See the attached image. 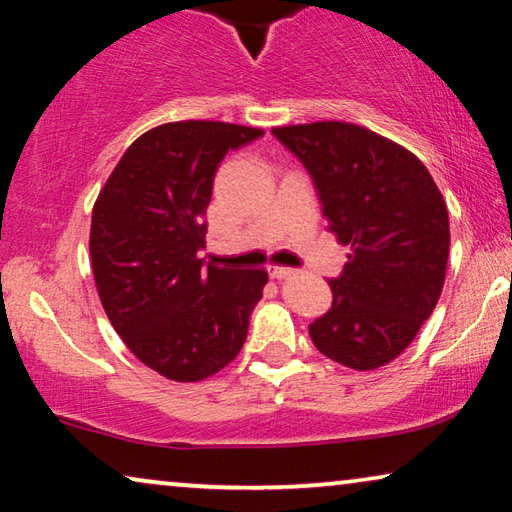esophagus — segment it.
<instances>
[{
	"label": "esophagus",
	"instance_id": "esophagus-1",
	"mask_svg": "<svg viewBox=\"0 0 512 512\" xmlns=\"http://www.w3.org/2000/svg\"><path fill=\"white\" fill-rule=\"evenodd\" d=\"M268 274L272 279H286V277H291L293 270L291 268H281V265H268Z\"/></svg>",
	"mask_w": 512,
	"mask_h": 512
}]
</instances>
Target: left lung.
Masks as SVG:
<instances>
[{"mask_svg":"<svg viewBox=\"0 0 512 512\" xmlns=\"http://www.w3.org/2000/svg\"><path fill=\"white\" fill-rule=\"evenodd\" d=\"M272 133L314 177L323 217L351 251L328 281L332 307L309 325L311 342L358 372L388 365L439 302L450 249L446 201L416 154L360 124Z\"/></svg>","mask_w":512,"mask_h":512,"instance_id":"obj_1","label":"left lung"}]
</instances>
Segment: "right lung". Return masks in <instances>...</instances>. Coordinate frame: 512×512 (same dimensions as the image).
<instances>
[{
    "label": "right lung",
    "mask_w": 512,
    "mask_h": 512,
    "mask_svg": "<svg viewBox=\"0 0 512 512\" xmlns=\"http://www.w3.org/2000/svg\"><path fill=\"white\" fill-rule=\"evenodd\" d=\"M263 129L184 120L133 140L92 210L90 256L101 305L129 351L177 383L235 360L265 270L203 265L205 210L219 161Z\"/></svg>",
    "instance_id": "add662e5"
}]
</instances>
